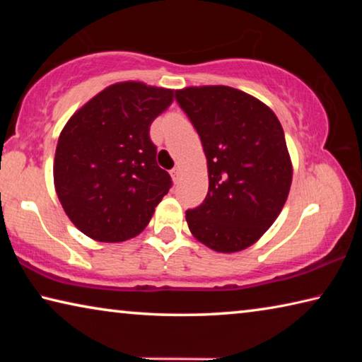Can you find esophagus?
<instances>
[{"label": "esophagus", "instance_id": "34e87169", "mask_svg": "<svg viewBox=\"0 0 362 362\" xmlns=\"http://www.w3.org/2000/svg\"><path fill=\"white\" fill-rule=\"evenodd\" d=\"M170 175H173L174 182H179V179H180V168L175 166L173 170H170Z\"/></svg>", "mask_w": 362, "mask_h": 362}]
</instances>
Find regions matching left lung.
I'll return each mask as SVG.
<instances>
[{"mask_svg":"<svg viewBox=\"0 0 362 362\" xmlns=\"http://www.w3.org/2000/svg\"><path fill=\"white\" fill-rule=\"evenodd\" d=\"M203 144L209 192L187 211L196 240L238 252L259 240L283 211L292 182L284 131L265 103L228 86L175 90Z\"/></svg>","mask_w":362,"mask_h":362,"instance_id":"8db88e82","label":"left lung"}]
</instances>
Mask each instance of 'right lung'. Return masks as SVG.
<instances>
[{
	"label": "right lung",
	"instance_id": "add662e5",
	"mask_svg": "<svg viewBox=\"0 0 362 362\" xmlns=\"http://www.w3.org/2000/svg\"><path fill=\"white\" fill-rule=\"evenodd\" d=\"M173 89L139 81L108 86L60 132L54 185L69 218L86 236L121 243L137 236L173 179L156 163L150 126Z\"/></svg>",
	"mask_w": 362,
	"mask_h": 362
}]
</instances>
